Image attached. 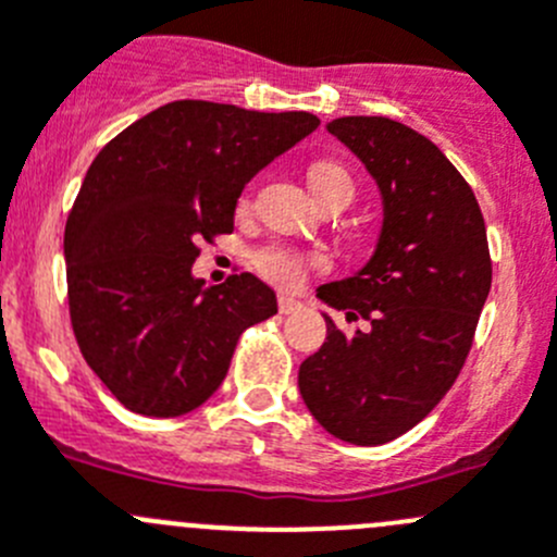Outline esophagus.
I'll return each mask as SVG.
<instances>
[{"instance_id":"obj_1","label":"esophagus","mask_w":557,"mask_h":557,"mask_svg":"<svg viewBox=\"0 0 557 557\" xmlns=\"http://www.w3.org/2000/svg\"><path fill=\"white\" fill-rule=\"evenodd\" d=\"M300 309V300L289 298V295H278V311L282 314H295Z\"/></svg>"}]
</instances>
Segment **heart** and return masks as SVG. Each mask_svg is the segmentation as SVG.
<instances>
[{"label": "heart", "instance_id": "obj_1", "mask_svg": "<svg viewBox=\"0 0 557 557\" xmlns=\"http://www.w3.org/2000/svg\"><path fill=\"white\" fill-rule=\"evenodd\" d=\"M309 185L314 190L317 199H327V196H344L352 202L355 196V183L352 174L336 161H320L309 169ZM248 205V199H246ZM259 273L268 278V282L278 284V287H295V284L304 282L306 273V257L304 253L293 251L287 246H268L262 251H257L253 257Z\"/></svg>", "mask_w": 557, "mask_h": 557}]
</instances>
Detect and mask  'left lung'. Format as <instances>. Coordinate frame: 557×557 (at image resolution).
I'll return each mask as SVG.
<instances>
[{
    "instance_id": "left-lung-1",
    "label": "left lung",
    "mask_w": 557,
    "mask_h": 557,
    "mask_svg": "<svg viewBox=\"0 0 557 557\" xmlns=\"http://www.w3.org/2000/svg\"><path fill=\"white\" fill-rule=\"evenodd\" d=\"M327 131L361 158L383 196L372 259L317 298L369 331L327 338L300 363L298 388L325 432L383 446L434 410L473 344L492 287L473 190L437 145L388 116H338Z\"/></svg>"
}]
</instances>
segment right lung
Segmentation results:
<instances>
[{"label":"right lung","instance_id":"right-lung-1","mask_svg":"<svg viewBox=\"0 0 557 557\" xmlns=\"http://www.w3.org/2000/svg\"><path fill=\"white\" fill-rule=\"evenodd\" d=\"M317 125L309 111L174 100L98 152L67 215V304L84 361L128 410H196L240 333L278 311L257 275L208 289L190 268L199 243L235 230L248 180Z\"/></svg>","mask_w":557,"mask_h":557}]
</instances>
